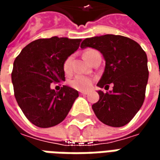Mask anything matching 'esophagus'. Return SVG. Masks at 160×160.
Returning <instances> with one entry per match:
<instances>
[{
	"instance_id": "34e87169",
	"label": "esophagus",
	"mask_w": 160,
	"mask_h": 160,
	"mask_svg": "<svg viewBox=\"0 0 160 160\" xmlns=\"http://www.w3.org/2000/svg\"><path fill=\"white\" fill-rule=\"evenodd\" d=\"M80 93L81 94V95H87V94H88V92H80Z\"/></svg>"
}]
</instances>
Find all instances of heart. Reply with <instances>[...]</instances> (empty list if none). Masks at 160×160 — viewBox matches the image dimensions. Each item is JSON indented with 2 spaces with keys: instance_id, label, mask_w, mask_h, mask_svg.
<instances>
[{
  "instance_id": "b5f03b06",
  "label": "heart",
  "mask_w": 160,
  "mask_h": 160,
  "mask_svg": "<svg viewBox=\"0 0 160 160\" xmlns=\"http://www.w3.org/2000/svg\"><path fill=\"white\" fill-rule=\"evenodd\" d=\"M95 52V50H88L85 53V59L87 62L90 59V56H92V53ZM71 61H72V56H69L68 58L65 60V62L63 63V71L66 74H69L72 71L71 68ZM92 84V79H91L89 77L85 76V75H77L73 78V80H70L69 85L70 87H72L74 89L79 91H87L90 89Z\"/></svg>"
}]
</instances>
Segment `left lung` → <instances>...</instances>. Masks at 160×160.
<instances>
[{"label":"left lung","mask_w":160,"mask_h":160,"mask_svg":"<svg viewBox=\"0 0 160 160\" xmlns=\"http://www.w3.org/2000/svg\"><path fill=\"white\" fill-rule=\"evenodd\" d=\"M97 49L105 61L104 71L97 84L100 88L112 91L104 93L98 91L99 100L92 104L98 120L111 127L128 123L143 104L148 80V57L141 45L120 35L107 34L84 39L80 48Z\"/></svg>","instance_id":"1"}]
</instances>
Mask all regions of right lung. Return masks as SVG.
<instances>
[{
	"label": "right lung",
	"mask_w": 160,
	"mask_h": 160,
	"mask_svg": "<svg viewBox=\"0 0 160 160\" xmlns=\"http://www.w3.org/2000/svg\"><path fill=\"white\" fill-rule=\"evenodd\" d=\"M81 39L52 37L30 42L13 62L12 82L17 103L27 119L39 128H49L62 122L78 91L62 86L59 92L50 83L65 80L63 63L76 51Z\"/></svg>",
	"instance_id": "right-lung-1"
}]
</instances>
